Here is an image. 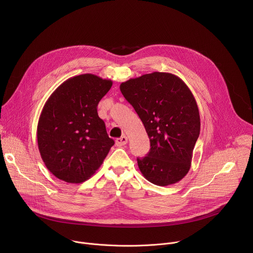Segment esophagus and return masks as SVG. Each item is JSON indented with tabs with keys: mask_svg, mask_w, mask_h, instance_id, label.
<instances>
[{
	"mask_svg": "<svg viewBox=\"0 0 253 253\" xmlns=\"http://www.w3.org/2000/svg\"><path fill=\"white\" fill-rule=\"evenodd\" d=\"M127 143H128V138L125 135L116 139V145L117 146H124V145H126Z\"/></svg>",
	"mask_w": 253,
	"mask_h": 253,
	"instance_id": "1",
	"label": "esophagus"
}]
</instances>
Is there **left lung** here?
<instances>
[{
  "mask_svg": "<svg viewBox=\"0 0 253 253\" xmlns=\"http://www.w3.org/2000/svg\"><path fill=\"white\" fill-rule=\"evenodd\" d=\"M120 90L133 106L150 139V151L137 158L149 182L167 186L180 181L191 167L200 133L198 106L178 76L153 72L121 83Z\"/></svg>",
  "mask_w": 253,
  "mask_h": 253,
  "instance_id": "8db88e82",
  "label": "left lung"
}]
</instances>
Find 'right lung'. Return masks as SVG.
I'll return each instance as SVG.
<instances>
[{"mask_svg":"<svg viewBox=\"0 0 253 253\" xmlns=\"http://www.w3.org/2000/svg\"><path fill=\"white\" fill-rule=\"evenodd\" d=\"M113 82L82 74L63 82L48 98L38 127V147L48 170L68 183H81L102 165L114 145L97 106Z\"/></svg>","mask_w":253,"mask_h":253,"instance_id":"add662e5","label":"right lung"}]
</instances>
